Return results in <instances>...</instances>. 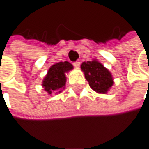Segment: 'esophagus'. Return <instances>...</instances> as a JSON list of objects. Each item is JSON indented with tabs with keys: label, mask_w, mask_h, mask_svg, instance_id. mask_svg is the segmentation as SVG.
I'll list each match as a JSON object with an SVG mask.
<instances>
[{
	"label": "esophagus",
	"mask_w": 149,
	"mask_h": 149,
	"mask_svg": "<svg viewBox=\"0 0 149 149\" xmlns=\"http://www.w3.org/2000/svg\"><path fill=\"white\" fill-rule=\"evenodd\" d=\"M73 65H74V67H76V68H79V67L80 66V62H79V61L74 62V63H73Z\"/></svg>",
	"instance_id": "34e87169"
}]
</instances>
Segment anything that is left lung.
<instances>
[{"instance_id":"obj_1","label":"left lung","mask_w":149,"mask_h":149,"mask_svg":"<svg viewBox=\"0 0 149 149\" xmlns=\"http://www.w3.org/2000/svg\"><path fill=\"white\" fill-rule=\"evenodd\" d=\"M81 70L85 73L90 87L96 93L105 94L113 85L111 72L95 59L82 63Z\"/></svg>"}]
</instances>
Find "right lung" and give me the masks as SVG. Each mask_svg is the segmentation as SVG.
<instances>
[{"mask_svg":"<svg viewBox=\"0 0 149 149\" xmlns=\"http://www.w3.org/2000/svg\"><path fill=\"white\" fill-rule=\"evenodd\" d=\"M72 69V64L67 61L59 62L50 66L42 84L44 90L49 94H51L52 93H60L65 86V73Z\"/></svg>","mask_w":149,"mask_h":149,"instance_id":"1","label":"right lung"}]
</instances>
